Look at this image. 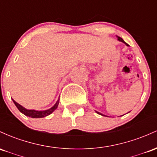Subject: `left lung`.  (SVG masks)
<instances>
[{
    "instance_id": "1",
    "label": "left lung",
    "mask_w": 157,
    "mask_h": 157,
    "mask_svg": "<svg viewBox=\"0 0 157 157\" xmlns=\"http://www.w3.org/2000/svg\"><path fill=\"white\" fill-rule=\"evenodd\" d=\"M117 38H118V40H119V41H121V42H122V43H124V44H125L126 46H128H128H129V45H128V44H127L126 43V42H124V40H123L122 39V38H120V37H119V36H117ZM96 113H97L98 114H99V115H101V116H104V117H106V116H105V115H104V114H102V113H99V112H98V111H96Z\"/></svg>"
}]
</instances>
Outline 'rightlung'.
<instances>
[{
  "instance_id": "1",
  "label": "right lung",
  "mask_w": 157,
  "mask_h": 157,
  "mask_svg": "<svg viewBox=\"0 0 157 157\" xmlns=\"http://www.w3.org/2000/svg\"><path fill=\"white\" fill-rule=\"evenodd\" d=\"M14 104L15 105V106L17 107V108L18 109L19 111L22 113L23 114L26 116V117H29L31 118H43L45 117H47V116L50 115L54 110L57 108L58 106H59V98L58 99V101H56V103L53 105L52 107H50V109H47V110H28V109L25 108L21 105H19L18 103H17L16 101L14 99H12Z\"/></svg>"
}]
</instances>
